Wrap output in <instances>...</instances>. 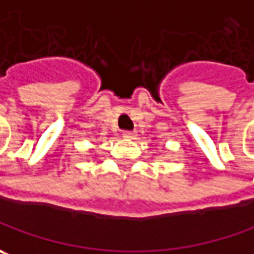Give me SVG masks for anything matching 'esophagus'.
Returning a JSON list of instances; mask_svg holds the SVG:
<instances>
[{
  "mask_svg": "<svg viewBox=\"0 0 254 254\" xmlns=\"http://www.w3.org/2000/svg\"><path fill=\"white\" fill-rule=\"evenodd\" d=\"M122 136L125 139H135L136 138V133L130 132V130H125V132H122Z\"/></svg>",
  "mask_w": 254,
  "mask_h": 254,
  "instance_id": "34e87169",
  "label": "esophagus"
}]
</instances>
